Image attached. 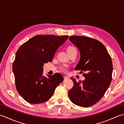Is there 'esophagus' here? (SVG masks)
<instances>
[{"mask_svg":"<svg viewBox=\"0 0 124 124\" xmlns=\"http://www.w3.org/2000/svg\"><path fill=\"white\" fill-rule=\"evenodd\" d=\"M69 77H67V76H64V79L65 80H67V79H69Z\"/></svg>","mask_w":124,"mask_h":124,"instance_id":"esophagus-1","label":"esophagus"}]
</instances>
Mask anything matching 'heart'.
I'll list each match as a JSON object with an SVG mask.
<instances>
[{"instance_id":"obj_1","label":"heart","mask_w":124,"mask_h":124,"mask_svg":"<svg viewBox=\"0 0 124 124\" xmlns=\"http://www.w3.org/2000/svg\"><path fill=\"white\" fill-rule=\"evenodd\" d=\"M74 49H76V48H75L74 47L69 46V47H68L67 52H68V53H69V52H71L72 51H73V50H74ZM61 70L62 71L64 72H67V68H66V67H65V66H63L62 67H61Z\"/></svg>"}]
</instances>
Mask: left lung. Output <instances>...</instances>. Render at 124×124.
<instances>
[{"label":"left lung","instance_id":"8db88e82","mask_svg":"<svg viewBox=\"0 0 124 124\" xmlns=\"http://www.w3.org/2000/svg\"><path fill=\"white\" fill-rule=\"evenodd\" d=\"M69 40L78 47L80 59L75 70H81L85 79L76 81L68 93L70 101L84 108L99 102L109 87L113 71L111 57L99 40L84 36H70ZM83 71H81L82 72Z\"/></svg>","mask_w":124,"mask_h":124}]
</instances>
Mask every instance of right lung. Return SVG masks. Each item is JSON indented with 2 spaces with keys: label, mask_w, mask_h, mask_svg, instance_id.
<instances>
[{
  "label": "right lung",
  "mask_w": 124,
  "mask_h": 124,
  "mask_svg": "<svg viewBox=\"0 0 124 124\" xmlns=\"http://www.w3.org/2000/svg\"><path fill=\"white\" fill-rule=\"evenodd\" d=\"M69 36L37 35L18 49L13 63L16 88L26 101L39 104L51 98L56 87L63 81L59 73L43 76L44 63L52 62L57 49Z\"/></svg>",
  "instance_id": "obj_1"
}]
</instances>
